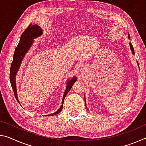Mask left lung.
Instances as JSON below:
<instances>
[{
    "instance_id": "8db88e82",
    "label": "left lung",
    "mask_w": 146,
    "mask_h": 146,
    "mask_svg": "<svg viewBox=\"0 0 146 146\" xmlns=\"http://www.w3.org/2000/svg\"><path fill=\"white\" fill-rule=\"evenodd\" d=\"M128 36H129L128 38H129V40H130V35H129V33H128ZM129 45H130V48H131V51H132V53H133V54H135V50H134V48H133V45H132L131 43H129ZM137 62L138 66V67H139V65H138V62ZM84 101H85L86 107V99H85V98H84ZM86 108H87V107H86Z\"/></svg>"
}]
</instances>
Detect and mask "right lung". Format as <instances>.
<instances>
[{
    "instance_id": "obj_1",
    "label": "right lung",
    "mask_w": 146,
    "mask_h": 146,
    "mask_svg": "<svg viewBox=\"0 0 146 146\" xmlns=\"http://www.w3.org/2000/svg\"><path fill=\"white\" fill-rule=\"evenodd\" d=\"M42 34L43 31L40 26H38V25H30L29 27L26 30H25V31L23 32L21 36L19 42L18 43L17 47L15 48L14 54H13V62H11V64L10 80L11 88H12L13 91L14 92L15 98L19 103V101L17 96V88H16V75H17L18 71H19V69L20 68V66L21 64L23 58H24V57L25 56V55H26L30 48H31L32 44L34 43V40L38 38V37H40ZM77 79L76 77H73V78H69V79L68 80L66 84V88L65 90L60 107L59 109L56 112L47 115H48V116H51V115H54L59 114L61 112L62 108H63L64 99L69 92V90L72 88L74 83L77 81Z\"/></svg>"
}]
</instances>
